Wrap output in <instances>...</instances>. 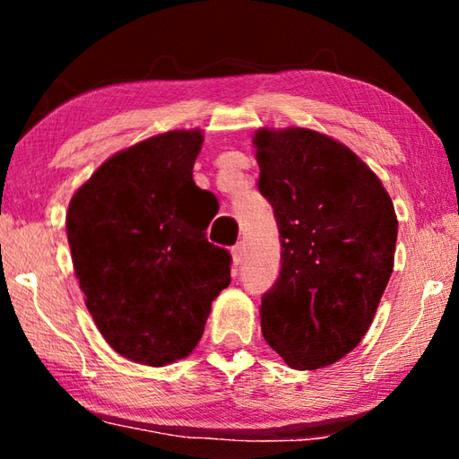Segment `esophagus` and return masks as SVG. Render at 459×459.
Here are the masks:
<instances>
[{
  "label": "esophagus",
  "mask_w": 459,
  "mask_h": 459,
  "mask_svg": "<svg viewBox=\"0 0 459 459\" xmlns=\"http://www.w3.org/2000/svg\"><path fill=\"white\" fill-rule=\"evenodd\" d=\"M230 253H232V263H235V265L238 267L240 263H243V259H245V245H235L230 248Z\"/></svg>",
  "instance_id": "1"
}]
</instances>
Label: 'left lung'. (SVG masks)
<instances>
[{
	"label": "left lung",
	"mask_w": 459,
	"mask_h": 459,
	"mask_svg": "<svg viewBox=\"0 0 459 459\" xmlns=\"http://www.w3.org/2000/svg\"><path fill=\"white\" fill-rule=\"evenodd\" d=\"M259 192L273 206L281 271L261 298V330L291 368L359 346L393 273L397 216L377 174L312 129H259Z\"/></svg>",
	"instance_id": "obj_1"
}]
</instances>
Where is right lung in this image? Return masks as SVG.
Listing matches in <instances>:
<instances>
[{"label": "right lung", "mask_w": 459, "mask_h": 459, "mask_svg": "<svg viewBox=\"0 0 459 459\" xmlns=\"http://www.w3.org/2000/svg\"><path fill=\"white\" fill-rule=\"evenodd\" d=\"M202 131H168L115 153L68 204L66 235L84 301L107 344L164 367L188 356L230 283V253L192 180Z\"/></svg>", "instance_id": "right-lung-1"}]
</instances>
